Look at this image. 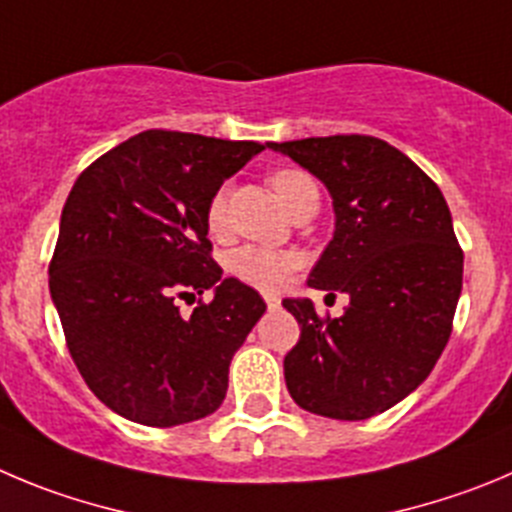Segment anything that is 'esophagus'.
Instances as JSON below:
<instances>
[{"mask_svg":"<svg viewBox=\"0 0 512 512\" xmlns=\"http://www.w3.org/2000/svg\"><path fill=\"white\" fill-rule=\"evenodd\" d=\"M265 303H267V310L280 308V298H275V295H265Z\"/></svg>","mask_w":512,"mask_h":512,"instance_id":"34e87169","label":"esophagus"}]
</instances>
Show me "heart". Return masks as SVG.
Here are the masks:
<instances>
[{
	"label": "heart",
	"instance_id": "heart-1",
	"mask_svg": "<svg viewBox=\"0 0 512 512\" xmlns=\"http://www.w3.org/2000/svg\"><path fill=\"white\" fill-rule=\"evenodd\" d=\"M270 186L290 214L305 207L310 199H318V186H315L313 176L305 174L303 169H293V166L272 171ZM224 219H227V191L219 189L214 191V197L207 204V227L214 234L222 232ZM227 270L245 285L265 290V293H278V290H283L290 283V278L298 270V257L293 252H278L247 245L229 252Z\"/></svg>",
	"mask_w": 512,
	"mask_h": 512
}]
</instances>
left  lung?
<instances>
[{
	"label": "left lung",
	"mask_w": 512,
	"mask_h": 512,
	"mask_svg": "<svg viewBox=\"0 0 512 512\" xmlns=\"http://www.w3.org/2000/svg\"><path fill=\"white\" fill-rule=\"evenodd\" d=\"M326 184L336 232L308 285L348 295L341 318L283 300L300 323L285 384L305 412L358 422L412 394L450 341L462 250L439 186L374 136L267 143ZM333 295V293H328Z\"/></svg>",
	"instance_id": "1"
}]
</instances>
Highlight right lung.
I'll return each instance as SVG.
<instances>
[{
  "label": "right lung",
  "mask_w": 512,
  "mask_h": 512,
  "mask_svg": "<svg viewBox=\"0 0 512 512\" xmlns=\"http://www.w3.org/2000/svg\"><path fill=\"white\" fill-rule=\"evenodd\" d=\"M143 131L95 159L62 207L50 295L80 376L105 407L146 427L217 412L234 351L265 300L212 260L207 204L262 151ZM215 298L178 313L176 297Z\"/></svg>",
  "instance_id": "obj_1"
}]
</instances>
